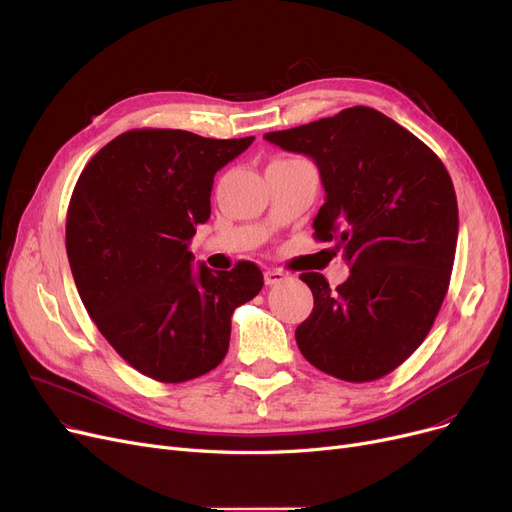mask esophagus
Listing matches in <instances>:
<instances>
[{"label": "esophagus", "mask_w": 512, "mask_h": 512, "mask_svg": "<svg viewBox=\"0 0 512 512\" xmlns=\"http://www.w3.org/2000/svg\"><path fill=\"white\" fill-rule=\"evenodd\" d=\"M287 279V273H283V270H279V268H268V270H264V283L266 285H279V283H283Z\"/></svg>", "instance_id": "34e87169"}]
</instances>
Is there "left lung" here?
Segmentation results:
<instances>
[{
  "label": "left lung",
  "instance_id": "8db88e82",
  "mask_svg": "<svg viewBox=\"0 0 512 512\" xmlns=\"http://www.w3.org/2000/svg\"><path fill=\"white\" fill-rule=\"evenodd\" d=\"M314 159L326 202L314 237L337 239L351 275L330 289L304 273L312 314L297 326L299 351L318 370L370 382L422 345L448 291L459 208L450 175L432 150L372 107L264 134Z\"/></svg>",
  "mask_w": 512,
  "mask_h": 512
}]
</instances>
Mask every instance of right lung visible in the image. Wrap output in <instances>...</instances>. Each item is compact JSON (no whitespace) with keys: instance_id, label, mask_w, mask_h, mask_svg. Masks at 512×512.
I'll return each mask as SVG.
<instances>
[{"instance_id":"right-lung-1","label":"right lung","mask_w":512,"mask_h":512,"mask_svg":"<svg viewBox=\"0 0 512 512\" xmlns=\"http://www.w3.org/2000/svg\"><path fill=\"white\" fill-rule=\"evenodd\" d=\"M252 140L130 130L78 177L66 219L74 283L101 335L148 378L175 384L217 368L233 310L264 285L254 262L213 273L192 268L188 250L210 217L215 173Z\"/></svg>"}]
</instances>
